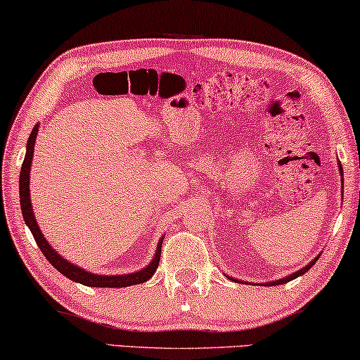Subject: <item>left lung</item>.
Masks as SVG:
<instances>
[{"label": "left lung", "instance_id": "left-lung-1", "mask_svg": "<svg viewBox=\"0 0 360 360\" xmlns=\"http://www.w3.org/2000/svg\"><path fill=\"white\" fill-rule=\"evenodd\" d=\"M340 172H341V175H342L341 164H340ZM317 259H319V257H315L311 264L306 265V267L301 269V270H297V272H295V274H292V275H290V276H285V278H281V280H276V281H270V283H267V285H269V286H275V285H283V283H286V281H291L292 278H297V276H300V275H304V274H306L307 270L311 269L315 262H317ZM233 281H235V280H233Z\"/></svg>", "mask_w": 360, "mask_h": 360}]
</instances>
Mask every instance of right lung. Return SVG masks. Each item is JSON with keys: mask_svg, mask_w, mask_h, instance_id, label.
Masks as SVG:
<instances>
[{"mask_svg": "<svg viewBox=\"0 0 360 360\" xmlns=\"http://www.w3.org/2000/svg\"><path fill=\"white\" fill-rule=\"evenodd\" d=\"M37 134H38V125L33 127L32 134L29 136V141H27V153H25V159L22 162V169H20V176H19V193H20V207H22V215H24L25 224L29 225V229L32 231L33 238H35L38 248H40L41 252L45 254V257L49 261V264H53V267L59 270L60 274L68 278L79 281L82 285L86 286H96V288H122V286H131V285H140L145 283L156 272L158 265H159V259H161V246H162V240L159 241L158 245V252L151 264L148 265L146 269L140 270V272L135 274H129V275H95L90 272H85L84 269L77 267V265L70 264L59 256V254L49 246V243L45 240V236L41 235L40 226L37 225L35 215H33V209L30 204V191H29V175H30V164H32V158H33V146H35V140H37Z\"/></svg>", "mask_w": 360, "mask_h": 360, "instance_id": "right-lung-1", "label": "right lung"}]
</instances>
